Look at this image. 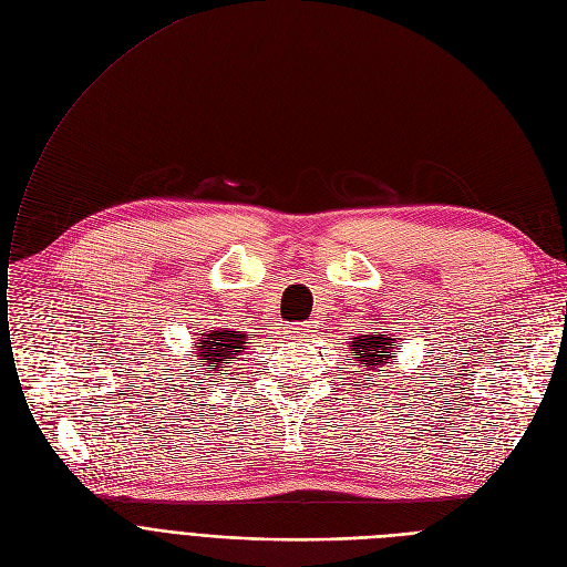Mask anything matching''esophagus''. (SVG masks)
<instances>
[{
	"mask_svg": "<svg viewBox=\"0 0 567 567\" xmlns=\"http://www.w3.org/2000/svg\"><path fill=\"white\" fill-rule=\"evenodd\" d=\"M309 331H311V324H309V322H295V324H290V334L297 337V339L309 337Z\"/></svg>",
	"mask_w": 567,
	"mask_h": 567,
	"instance_id": "34e87169",
	"label": "esophagus"
}]
</instances>
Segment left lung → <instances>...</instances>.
I'll return each instance as SVG.
<instances>
[{
	"label": "left lung",
	"mask_w": 567,
	"mask_h": 567,
	"mask_svg": "<svg viewBox=\"0 0 567 567\" xmlns=\"http://www.w3.org/2000/svg\"><path fill=\"white\" fill-rule=\"evenodd\" d=\"M391 343H393L391 337L380 334V331H371V334L357 337L350 348H352L354 354H357L354 359L361 361V363H365V365H369V369L373 371V369H380V365H382L384 361H389V359L395 354V350L391 348Z\"/></svg>",
	"instance_id": "1"
}]
</instances>
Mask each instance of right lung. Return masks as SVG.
I'll list each match as a JSON object with an SVG mask.
<instances>
[{
  "instance_id": "right-lung-1",
  "label": "right lung",
  "mask_w": 567,
  "mask_h": 567,
  "mask_svg": "<svg viewBox=\"0 0 567 567\" xmlns=\"http://www.w3.org/2000/svg\"><path fill=\"white\" fill-rule=\"evenodd\" d=\"M245 339L247 337L240 334V331H230L226 327L208 329L196 346V357H202V361L213 365V369H224L226 363L238 357V352L245 350Z\"/></svg>"
}]
</instances>
